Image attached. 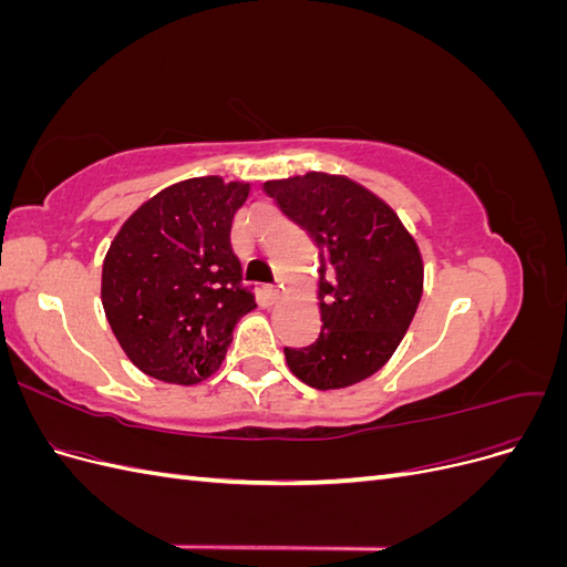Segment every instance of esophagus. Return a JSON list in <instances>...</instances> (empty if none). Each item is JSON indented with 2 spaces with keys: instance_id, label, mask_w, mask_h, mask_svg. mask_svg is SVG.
<instances>
[{
  "instance_id": "34e87169",
  "label": "esophagus",
  "mask_w": 567,
  "mask_h": 567,
  "mask_svg": "<svg viewBox=\"0 0 567 567\" xmlns=\"http://www.w3.org/2000/svg\"><path fill=\"white\" fill-rule=\"evenodd\" d=\"M262 300L265 305H274L279 300V288L277 286H262Z\"/></svg>"
}]
</instances>
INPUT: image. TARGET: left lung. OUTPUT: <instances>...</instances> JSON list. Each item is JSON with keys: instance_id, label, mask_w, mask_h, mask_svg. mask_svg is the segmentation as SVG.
Here are the masks:
<instances>
[{"instance_id": "obj_1", "label": "left lung", "mask_w": 567, "mask_h": 567, "mask_svg": "<svg viewBox=\"0 0 567 567\" xmlns=\"http://www.w3.org/2000/svg\"><path fill=\"white\" fill-rule=\"evenodd\" d=\"M265 192L319 248L321 333L284 348L298 379L317 390L348 388L398 350L423 293L416 241L390 205L348 177L307 173Z\"/></svg>"}]
</instances>
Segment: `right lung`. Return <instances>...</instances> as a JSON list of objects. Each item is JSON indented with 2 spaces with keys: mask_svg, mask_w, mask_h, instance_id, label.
<instances>
[{
  "mask_svg": "<svg viewBox=\"0 0 567 567\" xmlns=\"http://www.w3.org/2000/svg\"><path fill=\"white\" fill-rule=\"evenodd\" d=\"M248 184L196 177L146 200L117 231L101 274L106 319L134 367L194 385L227 357L252 286L231 248Z\"/></svg>",
  "mask_w": 567,
  "mask_h": 567,
  "instance_id": "add662e5",
  "label": "right lung"
}]
</instances>
